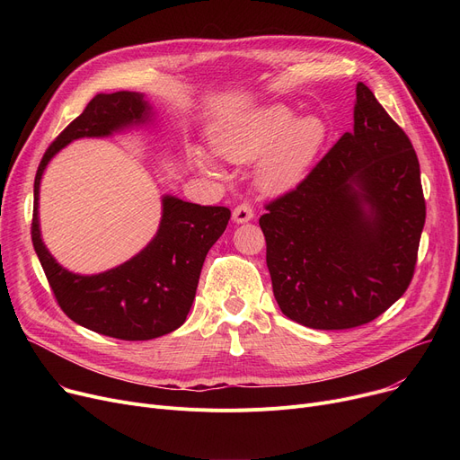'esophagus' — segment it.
<instances>
[{"instance_id":"1","label":"esophagus","mask_w":460,"mask_h":460,"mask_svg":"<svg viewBox=\"0 0 460 460\" xmlns=\"http://www.w3.org/2000/svg\"><path fill=\"white\" fill-rule=\"evenodd\" d=\"M253 217V207L250 203H240L233 208V220L236 224H244L250 222Z\"/></svg>"}]
</instances>
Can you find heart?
<instances>
[{"label": "heart", "instance_id": "heart-1", "mask_svg": "<svg viewBox=\"0 0 460 460\" xmlns=\"http://www.w3.org/2000/svg\"><path fill=\"white\" fill-rule=\"evenodd\" d=\"M293 117L295 113L281 104L248 111L214 132V151L236 164H250L262 155L257 182L264 191L281 193L302 181L328 136L321 117ZM196 160L205 173H220L212 156L198 155Z\"/></svg>", "mask_w": 460, "mask_h": 460}]
</instances>
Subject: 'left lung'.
<instances>
[{
	"instance_id": "left-lung-1",
	"label": "left lung",
	"mask_w": 460,
	"mask_h": 460,
	"mask_svg": "<svg viewBox=\"0 0 460 460\" xmlns=\"http://www.w3.org/2000/svg\"><path fill=\"white\" fill-rule=\"evenodd\" d=\"M264 208L259 226L274 296L298 324H367L414 278L425 226L420 162L366 84L356 85L354 130Z\"/></svg>"
}]
</instances>
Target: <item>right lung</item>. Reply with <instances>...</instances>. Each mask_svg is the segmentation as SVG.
<instances>
[{
  "instance_id": "obj_1",
  "label": "right lung",
  "mask_w": 460,
  "mask_h": 460,
  "mask_svg": "<svg viewBox=\"0 0 460 460\" xmlns=\"http://www.w3.org/2000/svg\"><path fill=\"white\" fill-rule=\"evenodd\" d=\"M151 106L143 94H96L80 117L46 149L35 175L31 240L52 293L65 315L80 326L123 341H147L177 330L196 298L205 257L227 227V207H201L164 198L162 222L151 244L117 269L96 276L65 270L48 253L39 229V186L46 164L78 137L110 136L145 123Z\"/></svg>"
}]
</instances>
